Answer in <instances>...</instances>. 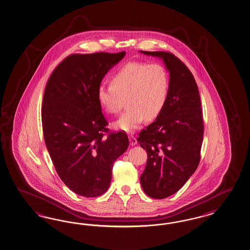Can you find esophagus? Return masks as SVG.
Returning a JSON list of instances; mask_svg holds the SVG:
<instances>
[{
  "label": "esophagus",
  "mask_w": 250,
  "mask_h": 250,
  "mask_svg": "<svg viewBox=\"0 0 250 250\" xmlns=\"http://www.w3.org/2000/svg\"><path fill=\"white\" fill-rule=\"evenodd\" d=\"M129 141H130V145H131L132 146H135V145L137 144L136 138H135V136H133V135L129 136Z\"/></svg>",
  "instance_id": "34e87169"
}]
</instances>
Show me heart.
<instances>
[{
	"instance_id": "1",
	"label": "heart",
	"mask_w": 250,
	"mask_h": 250,
	"mask_svg": "<svg viewBox=\"0 0 250 250\" xmlns=\"http://www.w3.org/2000/svg\"><path fill=\"white\" fill-rule=\"evenodd\" d=\"M169 94V75L160 63L130 62L112 77L111 84L101 83L96 98L102 109L115 115L127 108L114 122V128L133 133L146 119L156 118L165 107Z\"/></svg>"
}]
</instances>
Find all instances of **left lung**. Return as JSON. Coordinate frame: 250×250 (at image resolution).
Segmentation results:
<instances>
[{
  "label": "left lung",
  "mask_w": 250,
  "mask_h": 250,
  "mask_svg": "<svg viewBox=\"0 0 250 250\" xmlns=\"http://www.w3.org/2000/svg\"><path fill=\"white\" fill-rule=\"evenodd\" d=\"M140 53L161 59L169 72L167 104L137 138L147 153L140 176L143 190L150 197L163 199L181 188L198 167L204 135L201 102L193 74L174 54Z\"/></svg>",
  "instance_id": "left-lung-1"
}]
</instances>
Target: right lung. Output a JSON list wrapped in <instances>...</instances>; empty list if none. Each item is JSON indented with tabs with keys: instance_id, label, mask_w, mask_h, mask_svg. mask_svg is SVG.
Instances as JSON below:
<instances>
[{
	"instance_id": "right-lung-1",
	"label": "right lung",
	"mask_w": 250,
	"mask_h": 250,
	"mask_svg": "<svg viewBox=\"0 0 250 250\" xmlns=\"http://www.w3.org/2000/svg\"><path fill=\"white\" fill-rule=\"evenodd\" d=\"M118 54H72L54 69L44 90L42 124L45 145L62 181L77 195H103L115 160L128 148L127 135L108 132L96 98Z\"/></svg>"
}]
</instances>
